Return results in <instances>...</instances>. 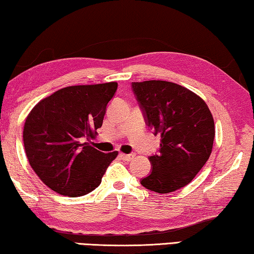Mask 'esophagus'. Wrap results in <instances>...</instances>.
I'll return each instance as SVG.
<instances>
[{"mask_svg":"<svg viewBox=\"0 0 254 254\" xmlns=\"http://www.w3.org/2000/svg\"><path fill=\"white\" fill-rule=\"evenodd\" d=\"M135 153H130V154H124L122 153L120 154V157H122L123 160H125V161H130V160H132L135 158Z\"/></svg>","mask_w":254,"mask_h":254,"instance_id":"esophagus-1","label":"esophagus"}]
</instances>
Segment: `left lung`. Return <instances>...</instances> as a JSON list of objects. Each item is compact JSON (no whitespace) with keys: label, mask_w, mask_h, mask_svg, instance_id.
<instances>
[{"label":"left lung","mask_w":254,"mask_h":254,"mask_svg":"<svg viewBox=\"0 0 254 254\" xmlns=\"http://www.w3.org/2000/svg\"><path fill=\"white\" fill-rule=\"evenodd\" d=\"M147 127L161 136L159 153L149 158L152 171L140 181L160 194L193 181L211 154L214 122L208 105L192 91L165 80L131 83Z\"/></svg>","instance_id":"1"}]
</instances>
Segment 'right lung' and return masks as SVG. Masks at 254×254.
Segmentation results:
<instances>
[{"label": "right lung", "mask_w": 254, "mask_h": 254, "mask_svg": "<svg viewBox=\"0 0 254 254\" xmlns=\"http://www.w3.org/2000/svg\"><path fill=\"white\" fill-rule=\"evenodd\" d=\"M116 81L61 88L40 101L23 126V145L33 170L54 192L83 196L101 184L118 152L103 153L88 142L102 126Z\"/></svg>", "instance_id": "obj_1"}]
</instances>
